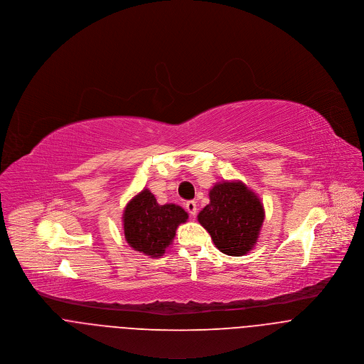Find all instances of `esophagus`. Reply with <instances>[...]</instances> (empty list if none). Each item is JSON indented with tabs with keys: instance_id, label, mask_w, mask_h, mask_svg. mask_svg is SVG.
Returning <instances> with one entry per match:
<instances>
[{
	"instance_id": "34e87169",
	"label": "esophagus",
	"mask_w": 364,
	"mask_h": 364,
	"mask_svg": "<svg viewBox=\"0 0 364 364\" xmlns=\"http://www.w3.org/2000/svg\"><path fill=\"white\" fill-rule=\"evenodd\" d=\"M186 210L188 211L190 217L194 218L197 215V203L196 201H187L186 203Z\"/></svg>"
}]
</instances>
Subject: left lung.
<instances>
[{"mask_svg": "<svg viewBox=\"0 0 364 364\" xmlns=\"http://www.w3.org/2000/svg\"><path fill=\"white\" fill-rule=\"evenodd\" d=\"M264 220L260 198L242 181H222L210 190V204L198 214L215 246L228 256L253 249Z\"/></svg>", "mask_w": 364, "mask_h": 364, "instance_id": "1", "label": "left lung"}]
</instances>
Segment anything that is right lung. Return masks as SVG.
Listing matches in <instances>:
<instances>
[{"label":"right lung","mask_w":364,"mask_h":364,"mask_svg":"<svg viewBox=\"0 0 364 364\" xmlns=\"http://www.w3.org/2000/svg\"><path fill=\"white\" fill-rule=\"evenodd\" d=\"M188 219V214L176 204L159 205L145 188L125 207L122 220L129 246L150 257H160L171 245L176 229Z\"/></svg>","instance_id":"right-lung-1"}]
</instances>
